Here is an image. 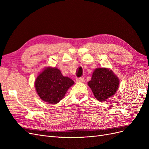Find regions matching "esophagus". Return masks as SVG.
Returning a JSON list of instances; mask_svg holds the SVG:
<instances>
[{"instance_id":"34e87169","label":"esophagus","mask_w":149,"mask_h":149,"mask_svg":"<svg viewBox=\"0 0 149 149\" xmlns=\"http://www.w3.org/2000/svg\"><path fill=\"white\" fill-rule=\"evenodd\" d=\"M76 81L77 83L83 82L84 81V78H78L76 79Z\"/></svg>"}]
</instances>
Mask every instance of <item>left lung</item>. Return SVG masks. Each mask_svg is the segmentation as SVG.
<instances>
[{"instance_id":"left-lung-1","label":"left lung","mask_w":149,"mask_h":149,"mask_svg":"<svg viewBox=\"0 0 149 149\" xmlns=\"http://www.w3.org/2000/svg\"><path fill=\"white\" fill-rule=\"evenodd\" d=\"M88 86L98 101H106L112 96L118 89L119 81L111 70L96 68L93 72Z\"/></svg>"}]
</instances>
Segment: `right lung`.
<instances>
[{"label":"right lung","mask_w":149,"mask_h":149,"mask_svg":"<svg viewBox=\"0 0 149 149\" xmlns=\"http://www.w3.org/2000/svg\"><path fill=\"white\" fill-rule=\"evenodd\" d=\"M74 81L62 75L56 68L45 69L36 79L35 86L40 97L49 104H56L60 101L68 88Z\"/></svg>","instance_id":"right-lung-1"}]
</instances>
